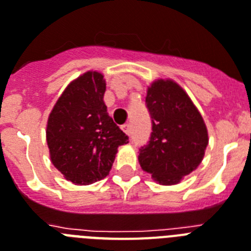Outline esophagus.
I'll use <instances>...</instances> for the list:
<instances>
[{"label": "esophagus", "instance_id": "1", "mask_svg": "<svg viewBox=\"0 0 251 251\" xmlns=\"http://www.w3.org/2000/svg\"><path fill=\"white\" fill-rule=\"evenodd\" d=\"M121 130L125 132L126 135H130V125H129V124H125V125H122Z\"/></svg>", "mask_w": 251, "mask_h": 251}]
</instances>
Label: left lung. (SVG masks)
<instances>
[{"mask_svg": "<svg viewBox=\"0 0 251 251\" xmlns=\"http://www.w3.org/2000/svg\"><path fill=\"white\" fill-rule=\"evenodd\" d=\"M145 102L151 135L140 149L139 163L158 184L176 185L203 161L209 140L207 126L190 97L171 79L153 81Z\"/></svg>", "mask_w": 251, "mask_h": 251, "instance_id": "left-lung-1", "label": "left lung"}]
</instances>
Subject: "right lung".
<instances>
[{"mask_svg":"<svg viewBox=\"0 0 251 251\" xmlns=\"http://www.w3.org/2000/svg\"><path fill=\"white\" fill-rule=\"evenodd\" d=\"M104 92L103 74L86 71L65 88L48 116L46 138L50 162L75 185L106 177L117 148L129 143L107 113Z\"/></svg>","mask_w":251,"mask_h":251,"instance_id":"obj_1","label":"right lung"}]
</instances>
